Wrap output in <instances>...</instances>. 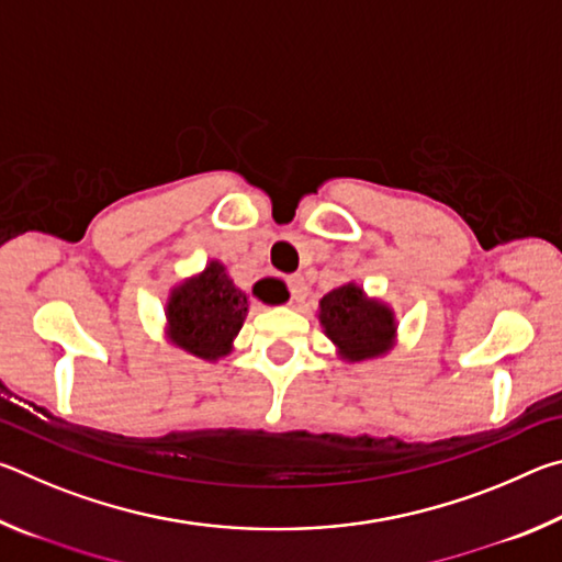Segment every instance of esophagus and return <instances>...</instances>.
I'll use <instances>...</instances> for the list:
<instances>
[{"instance_id": "esophagus-1", "label": "esophagus", "mask_w": 562, "mask_h": 562, "mask_svg": "<svg viewBox=\"0 0 562 562\" xmlns=\"http://www.w3.org/2000/svg\"><path fill=\"white\" fill-rule=\"evenodd\" d=\"M288 284L292 290V300L294 302H304V297H307V282H304L302 274H292V278H288Z\"/></svg>"}]
</instances>
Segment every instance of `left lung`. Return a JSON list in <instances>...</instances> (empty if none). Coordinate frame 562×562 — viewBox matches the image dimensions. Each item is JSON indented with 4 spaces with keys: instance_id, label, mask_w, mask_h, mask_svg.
I'll return each mask as SVG.
<instances>
[{
    "instance_id": "obj_1",
    "label": "left lung",
    "mask_w": 562,
    "mask_h": 562,
    "mask_svg": "<svg viewBox=\"0 0 562 562\" xmlns=\"http://www.w3.org/2000/svg\"><path fill=\"white\" fill-rule=\"evenodd\" d=\"M319 327L347 364L374 361L396 347L398 322L384 300L369 297L357 282L327 292L317 307Z\"/></svg>"
}]
</instances>
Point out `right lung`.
Returning <instances> with one entry per match:
<instances>
[{"label": "right lung", "instance_id": "add662e5", "mask_svg": "<svg viewBox=\"0 0 562 562\" xmlns=\"http://www.w3.org/2000/svg\"><path fill=\"white\" fill-rule=\"evenodd\" d=\"M250 310V294L237 288L221 260H207L201 272L176 282L166 297L164 335L170 347L203 361L233 351Z\"/></svg>", "mask_w": 562, "mask_h": 562}]
</instances>
